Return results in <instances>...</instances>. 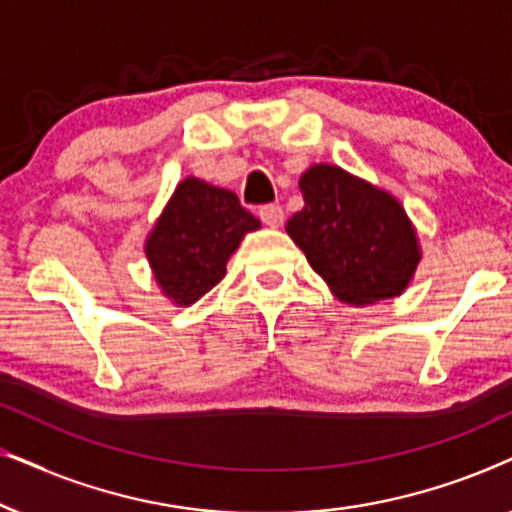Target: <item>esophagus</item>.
<instances>
[{"mask_svg":"<svg viewBox=\"0 0 512 512\" xmlns=\"http://www.w3.org/2000/svg\"><path fill=\"white\" fill-rule=\"evenodd\" d=\"M258 216H261V221L265 223V226L277 228V226H282V221H284V209L279 205H263L261 209H258Z\"/></svg>","mask_w":512,"mask_h":512,"instance_id":"esophagus-1","label":"esophagus"}]
</instances>
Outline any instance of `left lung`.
Returning a JSON list of instances; mask_svg holds the SVG:
<instances>
[{
	"label": "left lung",
	"instance_id": "left-lung-1",
	"mask_svg": "<svg viewBox=\"0 0 512 512\" xmlns=\"http://www.w3.org/2000/svg\"><path fill=\"white\" fill-rule=\"evenodd\" d=\"M305 207L286 223L312 270L354 305L405 289L419 263L417 237L389 193L335 165H314L300 179Z\"/></svg>",
	"mask_w": 512,
	"mask_h": 512
}]
</instances>
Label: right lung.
<instances>
[{"instance_id": "1", "label": "right lung", "mask_w": 512, "mask_h": 512, "mask_svg": "<svg viewBox=\"0 0 512 512\" xmlns=\"http://www.w3.org/2000/svg\"><path fill=\"white\" fill-rule=\"evenodd\" d=\"M258 226L261 221L235 193L200 179L181 181L146 240V256L165 296L177 305L205 296L226 275L244 233Z\"/></svg>"}]
</instances>
